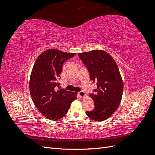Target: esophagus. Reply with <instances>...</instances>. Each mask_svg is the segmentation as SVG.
Returning <instances> with one entry per match:
<instances>
[{
  "mask_svg": "<svg viewBox=\"0 0 155 155\" xmlns=\"http://www.w3.org/2000/svg\"><path fill=\"white\" fill-rule=\"evenodd\" d=\"M78 94H79V97H80L81 98H84V97L86 96L85 93V92H84V91H80V92H79Z\"/></svg>",
  "mask_w": 155,
  "mask_h": 155,
  "instance_id": "34e87169",
  "label": "esophagus"
}]
</instances>
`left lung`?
Here are the masks:
<instances>
[{
	"mask_svg": "<svg viewBox=\"0 0 155 155\" xmlns=\"http://www.w3.org/2000/svg\"><path fill=\"white\" fill-rule=\"evenodd\" d=\"M79 57L88 68L91 81L97 85L94 94L89 95L94 109L86 114L94 121H104L118 109L122 98L124 82L118 67L112 56L102 50L79 53Z\"/></svg>",
	"mask_w": 155,
	"mask_h": 155,
	"instance_id": "obj_1",
	"label": "left lung"
}]
</instances>
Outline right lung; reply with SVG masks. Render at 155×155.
<instances>
[{
	"label": "right lung",
	"instance_id": "add662e5",
	"mask_svg": "<svg viewBox=\"0 0 155 155\" xmlns=\"http://www.w3.org/2000/svg\"><path fill=\"white\" fill-rule=\"evenodd\" d=\"M75 54L48 49L38 56L33 67L29 83L30 95L37 109L48 120L62 118L72 102L77 99V93L59 88L57 82L64 62Z\"/></svg>",
	"mask_w": 155,
	"mask_h": 155
}]
</instances>
